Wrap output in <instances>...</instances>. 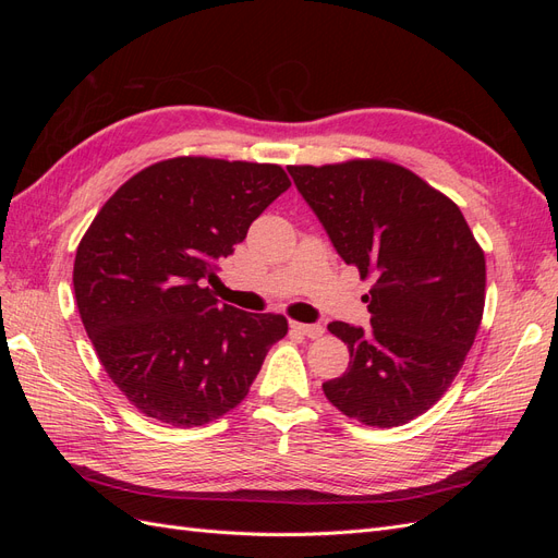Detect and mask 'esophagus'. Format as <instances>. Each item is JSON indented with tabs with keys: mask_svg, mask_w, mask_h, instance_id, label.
Here are the masks:
<instances>
[{
	"mask_svg": "<svg viewBox=\"0 0 558 558\" xmlns=\"http://www.w3.org/2000/svg\"><path fill=\"white\" fill-rule=\"evenodd\" d=\"M291 330L305 335V337H312V340H316V337L326 332L320 324H298V320H291Z\"/></svg>",
	"mask_w": 558,
	"mask_h": 558,
	"instance_id": "esophagus-1",
	"label": "esophagus"
}]
</instances>
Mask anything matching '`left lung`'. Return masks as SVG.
<instances>
[{
    "label": "left lung",
    "mask_w": 558,
    "mask_h": 558,
    "mask_svg": "<svg viewBox=\"0 0 558 558\" xmlns=\"http://www.w3.org/2000/svg\"><path fill=\"white\" fill-rule=\"evenodd\" d=\"M289 172L342 260L375 279L373 328L328 326L351 361L324 393L365 426L410 424L445 396L475 342L484 251L461 209L408 167L353 158Z\"/></svg>",
    "instance_id": "8db88e82"
}]
</instances>
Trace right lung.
I'll return each mask as SVG.
<instances>
[{"mask_svg":"<svg viewBox=\"0 0 558 558\" xmlns=\"http://www.w3.org/2000/svg\"><path fill=\"white\" fill-rule=\"evenodd\" d=\"M291 185L279 165L179 156L128 179L83 234L76 307L109 379L142 414L205 426L246 398L281 314L221 305L205 281Z\"/></svg>","mask_w":558,"mask_h":558,"instance_id":"right-lung-1","label":"right lung"}]
</instances>
